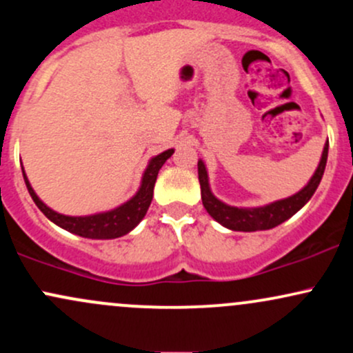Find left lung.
I'll list each match as a JSON object with an SVG mask.
<instances>
[{
	"instance_id": "obj_1",
	"label": "left lung",
	"mask_w": 353,
	"mask_h": 353,
	"mask_svg": "<svg viewBox=\"0 0 353 353\" xmlns=\"http://www.w3.org/2000/svg\"><path fill=\"white\" fill-rule=\"evenodd\" d=\"M327 157H328V141L323 147V152H321L320 164L316 168L315 174L312 176V179L308 181V184L305 185L301 191H298L296 194L286 197V199L274 201V203L266 204V206L259 208H236V206H228L223 201H219L218 197L211 192L208 181V170L203 161L197 162V174H199V184H201V197H203V204L206 208V211L211 214L212 219L218 221L219 224H223L224 228L233 231H263V230H271V228L278 226L283 221L292 218L295 212L300 211L305 204L308 203L310 197L313 196V192L319 188L321 176L325 172V165H327Z\"/></svg>"
}]
</instances>
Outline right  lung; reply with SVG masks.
Returning <instances> with one entry per match:
<instances>
[{"instance_id": "obj_1", "label": "right lung", "mask_w": 353, "mask_h": 353, "mask_svg": "<svg viewBox=\"0 0 353 353\" xmlns=\"http://www.w3.org/2000/svg\"><path fill=\"white\" fill-rule=\"evenodd\" d=\"M174 154V149L165 150V152L159 154V156L150 159L149 165H147L144 176H142V184L139 188L137 194L132 199L123 203L122 206L112 209L107 212H99V214L92 216H65L60 212L50 209L37 192L33 191L32 184H30L28 177H26L25 169H23V177H25V184L28 188L30 196L34 201L38 209L48 218L50 221L57 224V226L63 228L73 234H79L82 238L90 239H114L120 236L127 234L132 231L142 219H144L147 209L150 206V201L154 196V184H156L159 169L164 165V162Z\"/></svg>"}]
</instances>
